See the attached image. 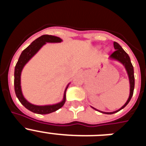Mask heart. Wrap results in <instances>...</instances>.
<instances>
[{"mask_svg":"<svg viewBox=\"0 0 146 146\" xmlns=\"http://www.w3.org/2000/svg\"><path fill=\"white\" fill-rule=\"evenodd\" d=\"M100 47H101V46H98V48H100ZM108 49H106V50H105V52H108Z\"/></svg>","mask_w":146,"mask_h":146,"instance_id":"b5f03b06","label":"heart"}]
</instances>
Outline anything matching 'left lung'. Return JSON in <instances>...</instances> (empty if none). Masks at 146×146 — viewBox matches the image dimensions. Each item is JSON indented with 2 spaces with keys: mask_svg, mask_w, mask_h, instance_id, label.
I'll use <instances>...</instances> for the list:
<instances>
[{
  "mask_svg": "<svg viewBox=\"0 0 146 146\" xmlns=\"http://www.w3.org/2000/svg\"><path fill=\"white\" fill-rule=\"evenodd\" d=\"M113 46H114L115 48V52L112 54L110 56L109 58L111 59V60H116L118 61L119 63H121L122 65L124 66L125 69L126 71V73H127V75L129 77V96L128 99L126 102L123 104V106L121 107L120 109H118V110H115V111L113 112H103L101 110H99L96 109V108H91L93 109H94L95 110H97V111L100 112L102 113H104V114H113V113H115L117 112L120 111L121 110H122L123 108H124L128 104V103L129 102V101L131 100V97H132V95H133L134 92V88H135V76H134V68L133 66L131 63V60H130V58L129 56V55L125 52L123 49L120 46V44L117 42H113Z\"/></svg>",
  "mask_w": 146,
  "mask_h": 146,
  "instance_id": "1",
  "label": "left lung"
}]
</instances>
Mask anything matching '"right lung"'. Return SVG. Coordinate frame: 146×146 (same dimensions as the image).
<instances>
[{"mask_svg": "<svg viewBox=\"0 0 146 146\" xmlns=\"http://www.w3.org/2000/svg\"><path fill=\"white\" fill-rule=\"evenodd\" d=\"M63 40L58 36H52V35H43L40 37L34 40L27 48L23 50L20 55V58L18 59V61L15 66V91L16 96L19 101L20 102L23 106L25 108L36 114H49L52 112H55L60 109V108L64 106V103L66 102V92L69 87L70 82L67 85L66 87L65 91L64 93L63 99L58 103L53 104H46V105H36L33 104L29 102L24 97L22 91L21 87V74L23 68L26 65V64L34 56L38 50L43 47L44 45L47 43H60Z\"/></svg>", "mask_w": 146, "mask_h": 146, "instance_id": "1", "label": "right lung"}]
</instances>
